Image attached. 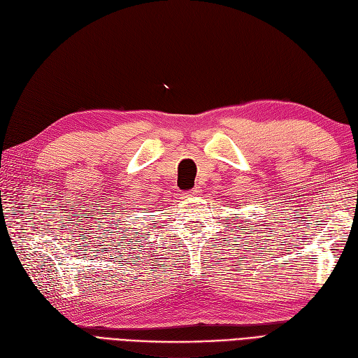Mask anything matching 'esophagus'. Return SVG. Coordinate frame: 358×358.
Masks as SVG:
<instances>
[{
  "label": "esophagus",
  "instance_id": "esophagus-1",
  "mask_svg": "<svg viewBox=\"0 0 358 358\" xmlns=\"http://www.w3.org/2000/svg\"><path fill=\"white\" fill-rule=\"evenodd\" d=\"M198 196H201V189L199 188L188 189V192L184 193V198L185 199H193V198H198Z\"/></svg>",
  "mask_w": 358,
  "mask_h": 358
}]
</instances>
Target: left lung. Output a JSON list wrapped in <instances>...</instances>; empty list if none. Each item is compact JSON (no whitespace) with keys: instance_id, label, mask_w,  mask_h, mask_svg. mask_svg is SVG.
Here are the masks:
<instances>
[{"instance_id":"8db88e82","label":"left lung","mask_w":358,"mask_h":358,"mask_svg":"<svg viewBox=\"0 0 358 358\" xmlns=\"http://www.w3.org/2000/svg\"><path fill=\"white\" fill-rule=\"evenodd\" d=\"M233 250H235V249H233ZM236 250H239V249H236Z\"/></svg>"}]
</instances>
